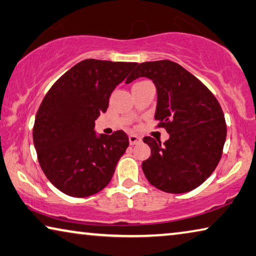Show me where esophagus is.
Segmentation results:
<instances>
[{
	"mask_svg": "<svg viewBox=\"0 0 256 256\" xmlns=\"http://www.w3.org/2000/svg\"><path fill=\"white\" fill-rule=\"evenodd\" d=\"M142 138L140 136L137 135H129V143H130V145H135V144H138L140 143Z\"/></svg>",
	"mask_w": 256,
	"mask_h": 256,
	"instance_id": "1",
	"label": "esophagus"
}]
</instances>
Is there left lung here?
Returning <instances> with one entry per match:
<instances>
[{
  "instance_id": "1",
  "label": "left lung",
  "mask_w": 256,
  "mask_h": 256,
  "mask_svg": "<svg viewBox=\"0 0 256 256\" xmlns=\"http://www.w3.org/2000/svg\"><path fill=\"white\" fill-rule=\"evenodd\" d=\"M137 78L154 84V119L169 134L164 143L143 138L151 148V156L142 164L145 178L168 194L194 190L210 178L222 156L226 124L221 105L205 84L172 60L142 62L126 84Z\"/></svg>"
}]
</instances>
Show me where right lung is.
Segmentation results:
<instances>
[{
  "label": "right lung",
  "instance_id": "right-lung-1",
  "mask_svg": "<svg viewBox=\"0 0 256 256\" xmlns=\"http://www.w3.org/2000/svg\"><path fill=\"white\" fill-rule=\"evenodd\" d=\"M136 62L84 60L54 82L38 110L33 142L46 178L65 194L84 198L108 186L129 145L127 134L97 135L113 90Z\"/></svg>",
  "mask_w": 256,
  "mask_h": 256
}]
</instances>
